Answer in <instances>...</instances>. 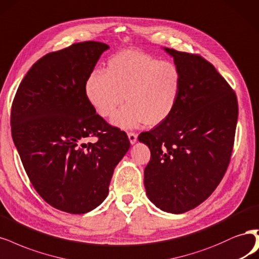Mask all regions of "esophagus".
<instances>
[{
  "label": "esophagus",
  "instance_id": "34e87169",
  "mask_svg": "<svg viewBox=\"0 0 259 259\" xmlns=\"http://www.w3.org/2000/svg\"><path fill=\"white\" fill-rule=\"evenodd\" d=\"M127 136H128V139H130V142L132 145L135 144V142L137 141V134L134 133V132H130L127 133Z\"/></svg>",
  "mask_w": 259,
  "mask_h": 259
}]
</instances>
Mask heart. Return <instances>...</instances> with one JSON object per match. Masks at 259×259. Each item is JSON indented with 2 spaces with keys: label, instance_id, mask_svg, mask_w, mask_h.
<instances>
[{
  "label": "heart",
  "instance_id": "1",
  "mask_svg": "<svg viewBox=\"0 0 259 259\" xmlns=\"http://www.w3.org/2000/svg\"><path fill=\"white\" fill-rule=\"evenodd\" d=\"M182 85V73L174 62L126 50L107 61L106 70L94 69L84 90L93 109L105 119L112 117L125 95L127 104L112 123L127 130L142 122L150 127L165 122L180 100Z\"/></svg>",
  "mask_w": 259,
  "mask_h": 259
}]
</instances>
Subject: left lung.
<instances>
[{"mask_svg":"<svg viewBox=\"0 0 259 259\" xmlns=\"http://www.w3.org/2000/svg\"><path fill=\"white\" fill-rule=\"evenodd\" d=\"M179 66L183 85L175 111L138 136L151 151L145 168L149 199L160 210L184 213L206 200L224 177L238 120L235 91L199 55L164 48Z\"/></svg>","mask_w":259,"mask_h":259,"instance_id":"1","label":"left lung"}]
</instances>
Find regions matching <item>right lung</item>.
Returning <instances> with one entry per match:
<instances>
[{"mask_svg": "<svg viewBox=\"0 0 259 259\" xmlns=\"http://www.w3.org/2000/svg\"><path fill=\"white\" fill-rule=\"evenodd\" d=\"M108 48L89 40L44 56L22 79L12 106L13 140L32 185L50 206L72 214L105 200L131 146L126 133L109 125L85 95L87 78ZM92 137L94 144L85 142Z\"/></svg>", "mask_w": 259, "mask_h": 259, "instance_id": "1", "label": "right lung"}]
</instances>
